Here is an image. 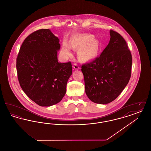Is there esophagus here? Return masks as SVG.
I'll return each mask as SVG.
<instances>
[{"label": "esophagus", "mask_w": 151, "mask_h": 151, "mask_svg": "<svg viewBox=\"0 0 151 151\" xmlns=\"http://www.w3.org/2000/svg\"><path fill=\"white\" fill-rule=\"evenodd\" d=\"M73 69L75 70H79V69L80 68V67H79V65H77V64H74L73 66Z\"/></svg>", "instance_id": "obj_1"}]
</instances>
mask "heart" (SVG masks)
<instances>
[{"instance_id": "obj_1", "label": "heart", "mask_w": 151, "mask_h": 151, "mask_svg": "<svg viewBox=\"0 0 151 151\" xmlns=\"http://www.w3.org/2000/svg\"><path fill=\"white\" fill-rule=\"evenodd\" d=\"M79 49L78 56L83 62L92 60L97 55L100 50L99 41L90 34L78 35L72 37L70 45L67 41H64L62 45V54L65 58L72 55L71 48Z\"/></svg>"}]
</instances>
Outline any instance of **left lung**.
<instances>
[{"label": "left lung", "mask_w": 151, "mask_h": 151, "mask_svg": "<svg viewBox=\"0 0 151 151\" xmlns=\"http://www.w3.org/2000/svg\"><path fill=\"white\" fill-rule=\"evenodd\" d=\"M110 35L109 43L100 56L81 67L86 96L99 104L114 100L131 77L132 56L127 43L115 31L110 30Z\"/></svg>", "instance_id": "obj_1"}]
</instances>
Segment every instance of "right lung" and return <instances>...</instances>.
I'll return each instance as SVG.
<instances>
[{"mask_svg": "<svg viewBox=\"0 0 151 151\" xmlns=\"http://www.w3.org/2000/svg\"><path fill=\"white\" fill-rule=\"evenodd\" d=\"M60 48L59 39L50 29H40L25 38L17 58L22 89L41 106H50L62 100L72 75L71 62H58Z\"/></svg>", "mask_w": 151, "mask_h": 151, "instance_id": "right-lung-1", "label": "right lung"}]
</instances>
